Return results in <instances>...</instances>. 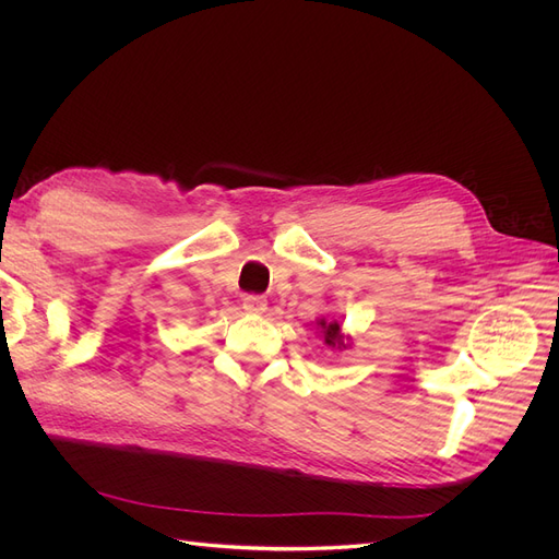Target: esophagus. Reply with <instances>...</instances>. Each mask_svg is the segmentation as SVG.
Wrapping results in <instances>:
<instances>
[{
  "instance_id": "1",
  "label": "esophagus",
  "mask_w": 559,
  "mask_h": 559,
  "mask_svg": "<svg viewBox=\"0 0 559 559\" xmlns=\"http://www.w3.org/2000/svg\"><path fill=\"white\" fill-rule=\"evenodd\" d=\"M242 308H245V312H249V314H263L265 310H267V300L263 298V296H245V300H242Z\"/></svg>"
}]
</instances>
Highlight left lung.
I'll use <instances>...</instances> for the list:
<instances>
[{
  "label": "left lung",
  "instance_id": "8db88e82",
  "mask_svg": "<svg viewBox=\"0 0 559 559\" xmlns=\"http://www.w3.org/2000/svg\"><path fill=\"white\" fill-rule=\"evenodd\" d=\"M317 333L324 345H329L331 349H345L349 347L352 337L343 333V326L337 321H326V319H317Z\"/></svg>",
  "mask_w": 559,
  "mask_h": 559
}]
</instances>
